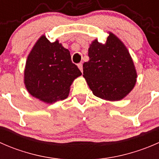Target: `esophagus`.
<instances>
[{
    "label": "esophagus",
    "mask_w": 159,
    "mask_h": 159,
    "mask_svg": "<svg viewBox=\"0 0 159 159\" xmlns=\"http://www.w3.org/2000/svg\"><path fill=\"white\" fill-rule=\"evenodd\" d=\"M78 68H79L80 69V70H81V72L83 71V65H82V63H79L78 65Z\"/></svg>",
    "instance_id": "obj_1"
}]
</instances>
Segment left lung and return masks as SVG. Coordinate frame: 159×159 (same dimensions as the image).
I'll return each instance as SVG.
<instances>
[{
    "mask_svg": "<svg viewBox=\"0 0 159 159\" xmlns=\"http://www.w3.org/2000/svg\"><path fill=\"white\" fill-rule=\"evenodd\" d=\"M105 44L94 40L89 61L83 65V77L93 94L106 101H120L134 89L137 72L129 50L111 32Z\"/></svg>",
    "mask_w": 159,
    "mask_h": 159,
    "instance_id": "left-lung-1",
    "label": "left lung"
}]
</instances>
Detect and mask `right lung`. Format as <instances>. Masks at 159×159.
I'll return each instance as SVG.
<instances>
[{"instance_id":"1","label":"right lung","mask_w":159,"mask_h":159,"mask_svg":"<svg viewBox=\"0 0 159 159\" xmlns=\"http://www.w3.org/2000/svg\"><path fill=\"white\" fill-rule=\"evenodd\" d=\"M24 75L28 93L52 104L68 97L72 82L81 72L72 63L70 51L58 40L51 43L42 35L28 54Z\"/></svg>"}]
</instances>
